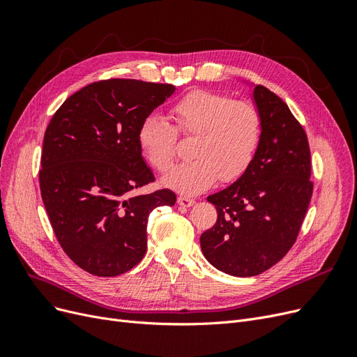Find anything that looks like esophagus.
Here are the masks:
<instances>
[{"mask_svg": "<svg viewBox=\"0 0 357 357\" xmlns=\"http://www.w3.org/2000/svg\"><path fill=\"white\" fill-rule=\"evenodd\" d=\"M177 204L180 205V207H192V205L195 204V199L189 198V197H178Z\"/></svg>", "mask_w": 357, "mask_h": 357, "instance_id": "1", "label": "esophagus"}]
</instances>
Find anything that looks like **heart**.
Listing matches in <instances>:
<instances>
[{"label": "heart", "instance_id": "1", "mask_svg": "<svg viewBox=\"0 0 357 357\" xmlns=\"http://www.w3.org/2000/svg\"><path fill=\"white\" fill-rule=\"evenodd\" d=\"M165 119L146 116L137 131L139 152L155 169L165 172L176 160L177 133L195 137L192 156L172 169L164 183L177 192L199 193L215 180L231 183L250 167L262 137V116L257 107L244 100L213 91H192L172 104Z\"/></svg>", "mask_w": 357, "mask_h": 357}]
</instances>
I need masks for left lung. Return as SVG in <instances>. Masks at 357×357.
<instances>
[{
    "label": "left lung",
    "mask_w": 357,
    "mask_h": 357,
    "mask_svg": "<svg viewBox=\"0 0 357 357\" xmlns=\"http://www.w3.org/2000/svg\"><path fill=\"white\" fill-rule=\"evenodd\" d=\"M262 137L250 167L229 188L207 198L218 222L201 248L219 271L253 277L282 261L295 244L312 195L311 156L304 128L265 86L253 89Z\"/></svg>",
    "instance_id": "obj_1"
}]
</instances>
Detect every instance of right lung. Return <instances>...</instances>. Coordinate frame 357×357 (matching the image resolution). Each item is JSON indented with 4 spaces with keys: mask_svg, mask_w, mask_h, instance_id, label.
I'll list each match as a JSON object with an SVG mask.
<instances>
[{
    "mask_svg": "<svg viewBox=\"0 0 357 357\" xmlns=\"http://www.w3.org/2000/svg\"><path fill=\"white\" fill-rule=\"evenodd\" d=\"M176 86L134 79L95 82L66 100L45 132L40 190L63 252L89 274L116 277L142 261L149 214L176 193L134 190L155 181L139 152L143 119Z\"/></svg>",
    "mask_w": 357,
    "mask_h": 357,
    "instance_id": "1",
    "label": "right lung"
}]
</instances>
